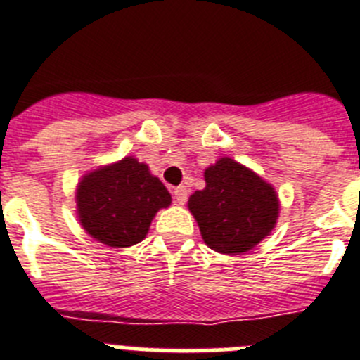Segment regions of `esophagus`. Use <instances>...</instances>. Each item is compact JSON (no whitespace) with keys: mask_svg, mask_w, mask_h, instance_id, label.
Instances as JSON below:
<instances>
[{"mask_svg":"<svg viewBox=\"0 0 360 360\" xmlns=\"http://www.w3.org/2000/svg\"><path fill=\"white\" fill-rule=\"evenodd\" d=\"M173 195H174V202L180 203V205H184V203L187 202V187L186 186L174 187Z\"/></svg>","mask_w":360,"mask_h":360,"instance_id":"34e87169","label":"esophagus"}]
</instances>
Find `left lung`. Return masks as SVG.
Returning a JSON list of instances; mask_svg holds the SVG:
<instances>
[{
    "mask_svg": "<svg viewBox=\"0 0 360 360\" xmlns=\"http://www.w3.org/2000/svg\"><path fill=\"white\" fill-rule=\"evenodd\" d=\"M189 211L212 250L241 254L269 236L279 202L270 184L225 157L205 169V189L191 195Z\"/></svg>",
    "mask_w": 360,
    "mask_h": 360,
    "instance_id": "1",
    "label": "left lung"
}]
</instances>
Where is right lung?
Here are the masks:
<instances>
[{"instance_id": "1", "label": "right lung", "mask_w": 360, "mask_h": 360, "mask_svg": "<svg viewBox=\"0 0 360 360\" xmlns=\"http://www.w3.org/2000/svg\"><path fill=\"white\" fill-rule=\"evenodd\" d=\"M75 198L82 227L110 247H131L144 240L153 216L171 203L164 184L131 157L86 174Z\"/></svg>"}]
</instances>
